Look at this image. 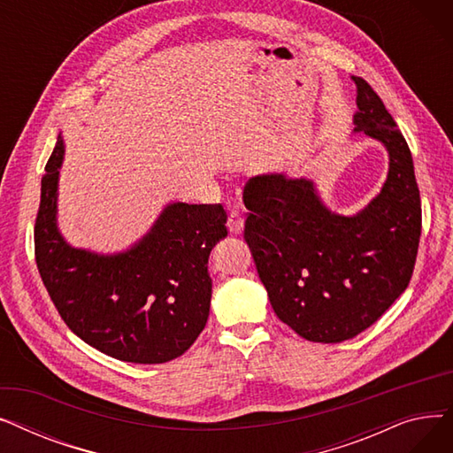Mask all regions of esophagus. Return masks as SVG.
<instances>
[{"instance_id": "obj_1", "label": "esophagus", "mask_w": 453, "mask_h": 453, "mask_svg": "<svg viewBox=\"0 0 453 453\" xmlns=\"http://www.w3.org/2000/svg\"><path fill=\"white\" fill-rule=\"evenodd\" d=\"M227 229L231 234H239L244 229V219L239 211H231L227 217Z\"/></svg>"}]
</instances>
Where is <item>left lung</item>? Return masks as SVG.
I'll return each mask as SVG.
<instances>
[{"label":"left lung","mask_w":453,"mask_h":453,"mask_svg":"<svg viewBox=\"0 0 453 453\" xmlns=\"http://www.w3.org/2000/svg\"><path fill=\"white\" fill-rule=\"evenodd\" d=\"M352 81L354 132L382 142L389 156L382 190L345 217L303 176L263 174L244 188V239L273 311L318 343L358 336L408 288L422 227L408 142L374 89L360 77Z\"/></svg>","instance_id":"8db88e82"}]
</instances>
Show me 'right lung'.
<instances>
[{
	"instance_id": "1",
	"label": "right lung",
	"mask_w": 453,
	"mask_h": 453,
	"mask_svg": "<svg viewBox=\"0 0 453 453\" xmlns=\"http://www.w3.org/2000/svg\"><path fill=\"white\" fill-rule=\"evenodd\" d=\"M64 137L42 178L35 226L40 277L65 325L88 345L121 362L165 364L203 330L212 280L211 250L226 239L220 203L166 205L150 231L119 253L71 246L58 229Z\"/></svg>"
}]
</instances>
